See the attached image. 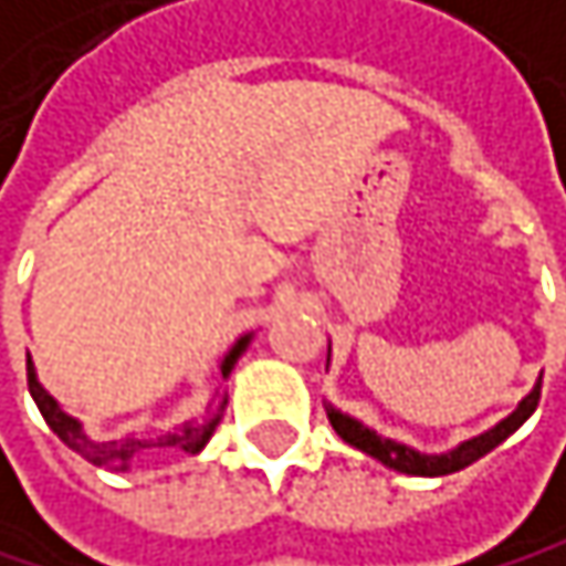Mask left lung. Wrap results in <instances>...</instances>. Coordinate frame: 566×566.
Wrapping results in <instances>:
<instances>
[{"instance_id":"obj_1","label":"left lung","mask_w":566,"mask_h":566,"mask_svg":"<svg viewBox=\"0 0 566 566\" xmlns=\"http://www.w3.org/2000/svg\"><path fill=\"white\" fill-rule=\"evenodd\" d=\"M328 361H332V348H328ZM537 401H541V378H537V385L531 388V395L521 398V405H517L504 421H497L491 431H484V434H478V438L461 441L454 451H444V454H421V451H415V448H408V444H401V441H395V438L378 434L375 428H368V424H361L358 418L338 411L335 405H325V411H328V421H332V428L338 431V438H342L345 444L365 451L368 458L381 461L385 468H391V471H398V474H411V478H441V474L464 471L468 464L481 461V458L491 454L497 444H504V441H507V438L537 411Z\"/></svg>"}]
</instances>
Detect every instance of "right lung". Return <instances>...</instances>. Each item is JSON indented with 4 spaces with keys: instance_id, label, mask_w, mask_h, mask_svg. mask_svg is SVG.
I'll return each instance as SVG.
<instances>
[{
    "instance_id": "right-lung-1",
    "label": "right lung",
    "mask_w": 566,
    "mask_h": 566,
    "mask_svg": "<svg viewBox=\"0 0 566 566\" xmlns=\"http://www.w3.org/2000/svg\"><path fill=\"white\" fill-rule=\"evenodd\" d=\"M248 345H251V335H241V338L228 348V355L221 358V378L231 375V368L238 365V358L244 355ZM25 368H29V395H32V401L39 405L45 424L59 434V441L69 444L75 454H82L88 464H95V468H112V471H128V464H132L135 454H145V451H155V448H158V451L198 454V451L211 441V434H214V428H218V421H221V411H224V405H228V398H224L211 418H205V421H181L178 428H171V431H165V434H158V438L125 434V438L98 441V438H88L85 428H82V421L72 418V415H65L62 405L39 385V375H35V365H32L29 355H25Z\"/></svg>"
}]
</instances>
